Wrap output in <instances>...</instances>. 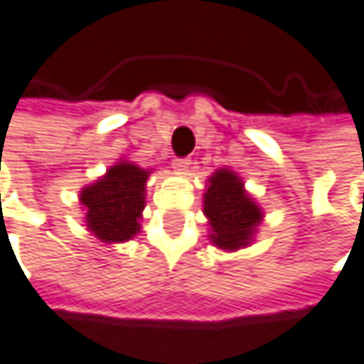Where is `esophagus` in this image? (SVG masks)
I'll return each instance as SVG.
<instances>
[{"label": "esophagus", "mask_w": 364, "mask_h": 364, "mask_svg": "<svg viewBox=\"0 0 364 364\" xmlns=\"http://www.w3.org/2000/svg\"><path fill=\"white\" fill-rule=\"evenodd\" d=\"M190 164H192V161H190L188 157H183V159H174V161H172V168H174L178 174H186V172L190 170Z\"/></svg>", "instance_id": "esophagus-1"}]
</instances>
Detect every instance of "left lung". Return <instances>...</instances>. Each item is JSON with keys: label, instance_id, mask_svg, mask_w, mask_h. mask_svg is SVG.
I'll return each instance as SVG.
<instances>
[{"label": "left lung", "instance_id": "obj_1", "mask_svg": "<svg viewBox=\"0 0 364 364\" xmlns=\"http://www.w3.org/2000/svg\"><path fill=\"white\" fill-rule=\"evenodd\" d=\"M203 214L209 225V242L223 251L251 247L264 220V209L247 192L242 176L231 168H218L207 178Z\"/></svg>", "mask_w": 364, "mask_h": 364}]
</instances>
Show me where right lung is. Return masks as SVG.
Here are the masks:
<instances>
[{
	"mask_svg": "<svg viewBox=\"0 0 364 364\" xmlns=\"http://www.w3.org/2000/svg\"><path fill=\"white\" fill-rule=\"evenodd\" d=\"M148 176L150 170L129 159H119L93 183L85 186L78 194V203L87 231L105 245L133 240L141 231Z\"/></svg>",
	"mask_w": 364,
	"mask_h": 364,
	"instance_id": "1",
	"label": "right lung"
}]
</instances>
